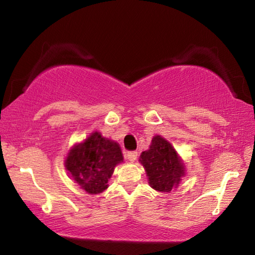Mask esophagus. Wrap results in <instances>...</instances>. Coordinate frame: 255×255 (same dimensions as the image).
I'll return each mask as SVG.
<instances>
[{
	"label": "esophagus",
	"instance_id": "34e87169",
	"mask_svg": "<svg viewBox=\"0 0 255 255\" xmlns=\"http://www.w3.org/2000/svg\"><path fill=\"white\" fill-rule=\"evenodd\" d=\"M126 157H127V159H129V161H130V162H135L136 159H137V157H138V153L135 152V150H132V152H128V153L126 154Z\"/></svg>",
	"mask_w": 255,
	"mask_h": 255
}]
</instances>
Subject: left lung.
<instances>
[{
  "label": "left lung",
  "instance_id": "left-lung-1",
  "mask_svg": "<svg viewBox=\"0 0 255 255\" xmlns=\"http://www.w3.org/2000/svg\"><path fill=\"white\" fill-rule=\"evenodd\" d=\"M139 162L148 176L150 187L161 192H170L180 183L184 175L182 159L169 141L154 136L149 149L140 154Z\"/></svg>",
  "mask_w": 255,
  "mask_h": 255
}]
</instances>
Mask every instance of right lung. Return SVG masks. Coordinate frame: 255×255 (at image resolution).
Here are the masks:
<instances>
[{"instance_id":"obj_1","label":"right lung","mask_w":255,"mask_h":255,"mask_svg":"<svg viewBox=\"0 0 255 255\" xmlns=\"http://www.w3.org/2000/svg\"><path fill=\"white\" fill-rule=\"evenodd\" d=\"M123 161L119 144L94 131L83 143L73 146L65 166L82 189L90 195H98L108 188L115 167Z\"/></svg>"}]
</instances>
